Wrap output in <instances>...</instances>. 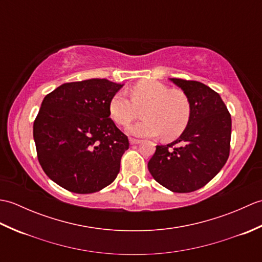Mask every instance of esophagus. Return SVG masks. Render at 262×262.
Segmentation results:
<instances>
[{
	"label": "esophagus",
	"mask_w": 262,
	"mask_h": 262,
	"mask_svg": "<svg viewBox=\"0 0 262 262\" xmlns=\"http://www.w3.org/2000/svg\"><path fill=\"white\" fill-rule=\"evenodd\" d=\"M129 143H130V145H137V144H141L142 141L141 140H135V138H130Z\"/></svg>",
	"instance_id": "obj_1"
}]
</instances>
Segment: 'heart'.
<instances>
[{"instance_id":"obj_1","label":"heart","mask_w":262,"mask_h":262,"mask_svg":"<svg viewBox=\"0 0 262 262\" xmlns=\"http://www.w3.org/2000/svg\"><path fill=\"white\" fill-rule=\"evenodd\" d=\"M129 94L130 99L124 92H117L109 101L111 119L122 127L135 118L136 108L143 107L141 114L144 119L127 128L129 135H162L165 140H172L186 129L191 116V103L183 91L170 89L159 81L145 80L133 85Z\"/></svg>"}]
</instances>
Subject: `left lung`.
Listing matches in <instances>:
<instances>
[{
  "instance_id": "8db88e82",
  "label": "left lung",
  "mask_w": 262,
  "mask_h": 262,
  "mask_svg": "<svg viewBox=\"0 0 262 262\" xmlns=\"http://www.w3.org/2000/svg\"><path fill=\"white\" fill-rule=\"evenodd\" d=\"M169 80L190 100V120L174 142L157 145L147 168L169 190L191 192L213 179L229 159L231 115L220 94L204 83Z\"/></svg>"
}]
</instances>
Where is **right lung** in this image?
<instances>
[{"label":"right lung","mask_w":262,"mask_h":262,"mask_svg":"<svg viewBox=\"0 0 262 262\" xmlns=\"http://www.w3.org/2000/svg\"><path fill=\"white\" fill-rule=\"evenodd\" d=\"M122 86L91 79L64 83L43 98L33 122L38 160L66 190L97 192L119 173L129 143L109 118V101Z\"/></svg>","instance_id":"obj_1"}]
</instances>
